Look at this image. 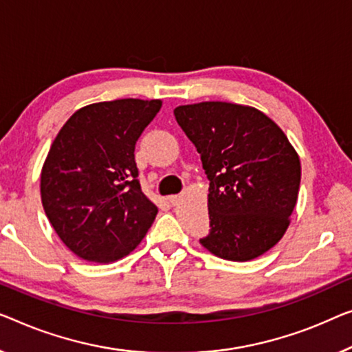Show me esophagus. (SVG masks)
<instances>
[{"label":"esophagus","instance_id":"1","mask_svg":"<svg viewBox=\"0 0 352 352\" xmlns=\"http://www.w3.org/2000/svg\"><path fill=\"white\" fill-rule=\"evenodd\" d=\"M178 201H180V196H178V194H174V196H169V202L172 204V206H177Z\"/></svg>","mask_w":352,"mask_h":352}]
</instances>
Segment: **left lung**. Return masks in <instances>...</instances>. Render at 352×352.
Listing matches in <instances>:
<instances>
[{
    "instance_id": "obj_1",
    "label": "left lung",
    "mask_w": 352,
    "mask_h": 352,
    "mask_svg": "<svg viewBox=\"0 0 352 352\" xmlns=\"http://www.w3.org/2000/svg\"><path fill=\"white\" fill-rule=\"evenodd\" d=\"M210 180V232L204 248L245 262L280 242L300 186V160L286 134L261 110L207 101L174 110Z\"/></svg>"
}]
</instances>
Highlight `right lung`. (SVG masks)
Returning a JSON list of instances; mask_svg holds the SVG:
<instances>
[{"label":"right lung","mask_w":352,"mask_h":352,"mask_svg":"<svg viewBox=\"0 0 352 352\" xmlns=\"http://www.w3.org/2000/svg\"><path fill=\"white\" fill-rule=\"evenodd\" d=\"M161 99H115L78 109L52 144L41 199L61 242L78 258L109 264L128 256L158 207L142 192L135 142Z\"/></svg>","instance_id":"1"}]
</instances>
